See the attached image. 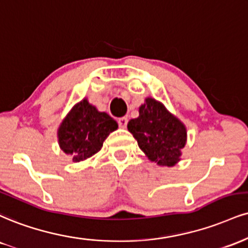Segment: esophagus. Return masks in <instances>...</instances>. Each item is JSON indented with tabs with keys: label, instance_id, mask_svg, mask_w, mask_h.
I'll return each instance as SVG.
<instances>
[{
	"label": "esophagus",
	"instance_id": "1",
	"mask_svg": "<svg viewBox=\"0 0 248 248\" xmlns=\"http://www.w3.org/2000/svg\"><path fill=\"white\" fill-rule=\"evenodd\" d=\"M118 124L119 126L121 128H126L127 127V124H128V119L126 116H122V118H119L118 119Z\"/></svg>",
	"mask_w": 248,
	"mask_h": 248
}]
</instances>
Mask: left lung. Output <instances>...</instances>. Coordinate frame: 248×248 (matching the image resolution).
Listing matches in <instances>:
<instances>
[{
  "instance_id": "1",
  "label": "left lung",
  "mask_w": 248,
  "mask_h": 248,
  "mask_svg": "<svg viewBox=\"0 0 248 248\" xmlns=\"http://www.w3.org/2000/svg\"><path fill=\"white\" fill-rule=\"evenodd\" d=\"M128 130L151 162L173 166L180 160L187 140L186 128L154 98L145 99L139 118L128 122Z\"/></svg>"
}]
</instances>
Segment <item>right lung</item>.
<instances>
[{
	"instance_id": "add662e5",
	"label": "right lung",
	"mask_w": 248,
	"mask_h": 248,
	"mask_svg": "<svg viewBox=\"0 0 248 248\" xmlns=\"http://www.w3.org/2000/svg\"><path fill=\"white\" fill-rule=\"evenodd\" d=\"M116 128V121L107 113L98 112L83 99L74 106L59 128L60 148L73 157L74 162H80L97 154Z\"/></svg>"
}]
</instances>
